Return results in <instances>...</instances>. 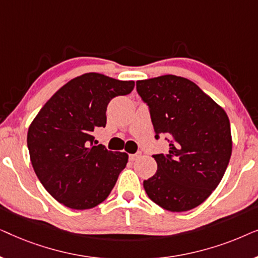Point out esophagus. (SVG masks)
Listing matches in <instances>:
<instances>
[{
	"label": "esophagus",
	"instance_id": "esophagus-1",
	"mask_svg": "<svg viewBox=\"0 0 258 258\" xmlns=\"http://www.w3.org/2000/svg\"><path fill=\"white\" fill-rule=\"evenodd\" d=\"M142 156V153H140V151H137L136 154H132L129 156V158H130V161H136V160H139V158Z\"/></svg>",
	"mask_w": 258,
	"mask_h": 258
}]
</instances>
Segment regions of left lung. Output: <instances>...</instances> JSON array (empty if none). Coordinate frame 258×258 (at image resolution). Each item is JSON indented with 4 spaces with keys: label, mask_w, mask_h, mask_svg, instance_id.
I'll return each instance as SVG.
<instances>
[{
    "label": "left lung",
    "mask_w": 258,
    "mask_h": 258,
    "mask_svg": "<svg viewBox=\"0 0 258 258\" xmlns=\"http://www.w3.org/2000/svg\"><path fill=\"white\" fill-rule=\"evenodd\" d=\"M158 134L170 137L169 153L154 155L157 171L143 182L149 199L181 213L203 203L220 184L232 150L224 109L185 77L163 75L136 82Z\"/></svg>",
    "instance_id": "1"
}]
</instances>
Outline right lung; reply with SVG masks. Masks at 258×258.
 <instances>
[{
  "label": "right lung",
  "instance_id": "add662e5",
  "mask_svg": "<svg viewBox=\"0 0 258 258\" xmlns=\"http://www.w3.org/2000/svg\"><path fill=\"white\" fill-rule=\"evenodd\" d=\"M134 86V81L83 74L59 88L30 123L27 143L35 174L63 206L90 209L114 188L128 154L94 146L93 133L105 126L111 98Z\"/></svg>",
  "mask_w": 258,
  "mask_h": 258
}]
</instances>
